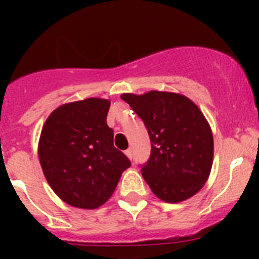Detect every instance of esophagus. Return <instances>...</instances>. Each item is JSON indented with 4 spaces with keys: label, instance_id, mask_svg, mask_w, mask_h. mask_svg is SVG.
I'll return each mask as SVG.
<instances>
[{
    "label": "esophagus",
    "instance_id": "obj_1",
    "mask_svg": "<svg viewBox=\"0 0 259 259\" xmlns=\"http://www.w3.org/2000/svg\"><path fill=\"white\" fill-rule=\"evenodd\" d=\"M124 153H125V155H127V157L130 158V159H132V150L131 149H127Z\"/></svg>",
    "mask_w": 259,
    "mask_h": 259
}]
</instances>
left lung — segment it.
<instances>
[{
    "label": "left lung",
    "mask_w": 259,
    "mask_h": 259,
    "mask_svg": "<svg viewBox=\"0 0 259 259\" xmlns=\"http://www.w3.org/2000/svg\"><path fill=\"white\" fill-rule=\"evenodd\" d=\"M123 101L143 119L152 153L141 174L162 201L182 202L206 183L212 166V132L198 106L188 97L150 91L124 93Z\"/></svg>",
    "instance_id": "1"
}]
</instances>
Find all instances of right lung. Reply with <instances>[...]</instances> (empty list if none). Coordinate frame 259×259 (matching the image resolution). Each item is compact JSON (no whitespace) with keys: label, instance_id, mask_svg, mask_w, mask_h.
I'll list each match as a JSON object with an SVG mask.
<instances>
[{"label":"right lung","instance_id":"1","mask_svg":"<svg viewBox=\"0 0 259 259\" xmlns=\"http://www.w3.org/2000/svg\"><path fill=\"white\" fill-rule=\"evenodd\" d=\"M110 101L87 98L57 107L38 141L41 168L54 193L71 206L97 209L115 191L131 162L114 146Z\"/></svg>","mask_w":259,"mask_h":259}]
</instances>
